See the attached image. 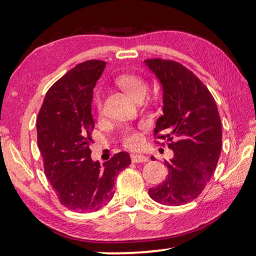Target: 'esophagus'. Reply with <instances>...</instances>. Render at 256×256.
Listing matches in <instances>:
<instances>
[{
    "label": "esophagus",
    "instance_id": "1",
    "mask_svg": "<svg viewBox=\"0 0 256 256\" xmlns=\"http://www.w3.org/2000/svg\"><path fill=\"white\" fill-rule=\"evenodd\" d=\"M131 160L133 162H148V157H146V156H144V154H131Z\"/></svg>",
    "mask_w": 256,
    "mask_h": 256
}]
</instances>
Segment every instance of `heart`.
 <instances>
[{"label": "heart", "mask_w": 256, "mask_h": 256, "mask_svg": "<svg viewBox=\"0 0 256 256\" xmlns=\"http://www.w3.org/2000/svg\"><path fill=\"white\" fill-rule=\"evenodd\" d=\"M118 84L128 92V96L134 98L138 94L146 92V84L140 76L134 74H122L118 78ZM94 106L98 112H102V102L98 96L94 97ZM124 144L128 148H138L141 144V136L133 130H126L123 138Z\"/></svg>", "instance_id": "heart-1"}]
</instances>
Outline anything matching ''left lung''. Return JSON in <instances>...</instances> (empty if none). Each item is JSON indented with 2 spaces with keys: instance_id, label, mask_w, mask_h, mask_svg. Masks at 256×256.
<instances>
[{
  "instance_id": "8db88e82",
  "label": "left lung",
  "mask_w": 256,
  "mask_h": 256,
  "mask_svg": "<svg viewBox=\"0 0 256 256\" xmlns=\"http://www.w3.org/2000/svg\"><path fill=\"white\" fill-rule=\"evenodd\" d=\"M144 64L162 86V115L154 136L167 138L174 151L164 162L168 176L149 196L164 206L185 204L200 196L218 164L222 144L218 108L202 81L182 64L160 58Z\"/></svg>"
}]
</instances>
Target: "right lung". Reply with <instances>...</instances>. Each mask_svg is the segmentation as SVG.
Masks as SVG:
<instances>
[{"label": "right lung", "mask_w": 256, "mask_h": 256, "mask_svg": "<svg viewBox=\"0 0 256 256\" xmlns=\"http://www.w3.org/2000/svg\"><path fill=\"white\" fill-rule=\"evenodd\" d=\"M106 62L78 64L47 92L36 120L38 148L47 180L60 202L72 211H97L114 196L115 178L131 158L118 152L104 162L92 159V89Z\"/></svg>", "instance_id": "right-lung-1"}]
</instances>
